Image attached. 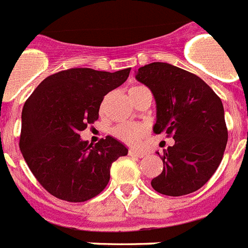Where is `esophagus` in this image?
Instances as JSON below:
<instances>
[{
    "instance_id": "esophagus-1",
    "label": "esophagus",
    "mask_w": 248,
    "mask_h": 248,
    "mask_svg": "<svg viewBox=\"0 0 248 248\" xmlns=\"http://www.w3.org/2000/svg\"><path fill=\"white\" fill-rule=\"evenodd\" d=\"M129 156L137 157V158H143V157L146 156V153L139 152V151H134V149H130V151H129Z\"/></svg>"
}]
</instances>
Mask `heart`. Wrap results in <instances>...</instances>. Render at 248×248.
<instances>
[{
  "label": "heart",
  "mask_w": 248,
  "mask_h": 248,
  "mask_svg": "<svg viewBox=\"0 0 248 248\" xmlns=\"http://www.w3.org/2000/svg\"><path fill=\"white\" fill-rule=\"evenodd\" d=\"M139 89H142V87H139V86L132 87L129 90V93ZM112 134L126 144L136 146L146 134V126L140 125V124H120L112 129Z\"/></svg>",
  "instance_id": "obj_1"
}]
</instances>
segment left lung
Instances as JSON below:
<instances>
[{
    "label": "left lung",
    "mask_w": 248,
    "mask_h": 248,
    "mask_svg": "<svg viewBox=\"0 0 248 248\" xmlns=\"http://www.w3.org/2000/svg\"><path fill=\"white\" fill-rule=\"evenodd\" d=\"M136 73L156 100L153 132L175 139L163 151L162 172L151 185L169 196L194 193L216 172L226 149L222 100L200 77L169 63H149Z\"/></svg>",
    "instance_id": "8db88e82"
}]
</instances>
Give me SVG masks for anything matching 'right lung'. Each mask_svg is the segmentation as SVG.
Instances as JSON below:
<instances>
[{
  "label": "right lung",
  "mask_w": 248,
  "mask_h": 248,
  "mask_svg": "<svg viewBox=\"0 0 248 248\" xmlns=\"http://www.w3.org/2000/svg\"><path fill=\"white\" fill-rule=\"evenodd\" d=\"M129 72L67 69L46 77L26 100L20 149L49 194L72 202L92 199L109 183L112 162L128 155L112 137L92 146L79 133L99 119L104 96L125 82Z\"/></svg>",
  "instance_id": "right-lung-1"
}]
</instances>
